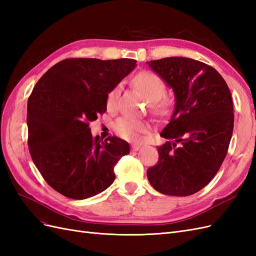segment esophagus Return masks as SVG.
<instances>
[{
  "label": "esophagus",
  "mask_w": 256,
  "mask_h": 256,
  "mask_svg": "<svg viewBox=\"0 0 256 256\" xmlns=\"http://www.w3.org/2000/svg\"><path fill=\"white\" fill-rule=\"evenodd\" d=\"M130 147H131V150H134V152H136V150H138L141 148V146L140 145H136V144H132Z\"/></svg>",
  "instance_id": "esophagus-1"
}]
</instances>
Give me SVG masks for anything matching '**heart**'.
<instances>
[{
    "mask_svg": "<svg viewBox=\"0 0 256 256\" xmlns=\"http://www.w3.org/2000/svg\"><path fill=\"white\" fill-rule=\"evenodd\" d=\"M134 84L138 90L150 102V111L157 116H166L171 111L172 100L166 96V85L160 76L152 72L143 70L136 74L134 79ZM120 95V86L113 88L108 92L106 106L108 110H115ZM114 130L120 138L130 142H136L140 140L141 134L148 130V124L130 118H120L114 124Z\"/></svg>",
    "mask_w": 256,
    "mask_h": 256,
    "instance_id": "obj_1",
    "label": "heart"
}]
</instances>
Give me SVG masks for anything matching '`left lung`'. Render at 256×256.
Wrapping results in <instances>:
<instances>
[{"label": "left lung", "instance_id": "1", "mask_svg": "<svg viewBox=\"0 0 256 256\" xmlns=\"http://www.w3.org/2000/svg\"><path fill=\"white\" fill-rule=\"evenodd\" d=\"M173 88L174 113L160 134L159 160L147 170L157 191L194 194L210 182L226 159L233 134V100L226 82L212 66L188 58L147 62Z\"/></svg>", "mask_w": 256, "mask_h": 256}]
</instances>
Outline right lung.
Segmentation results:
<instances>
[{"label":"right lung","mask_w":256,"mask_h":256,"mask_svg":"<svg viewBox=\"0 0 256 256\" xmlns=\"http://www.w3.org/2000/svg\"><path fill=\"white\" fill-rule=\"evenodd\" d=\"M136 60L70 58L52 66L28 100V145L50 187L74 200L94 196L115 180L114 166L129 154L116 136L90 134V122L106 111L108 92L136 67Z\"/></svg>","instance_id":"right-lung-1"}]
</instances>
